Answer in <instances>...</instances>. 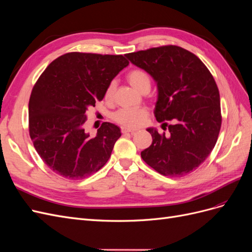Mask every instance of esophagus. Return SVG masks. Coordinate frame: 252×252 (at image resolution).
I'll use <instances>...</instances> for the list:
<instances>
[{"instance_id": "34e87169", "label": "esophagus", "mask_w": 252, "mask_h": 252, "mask_svg": "<svg viewBox=\"0 0 252 252\" xmlns=\"http://www.w3.org/2000/svg\"><path fill=\"white\" fill-rule=\"evenodd\" d=\"M138 129H134V128H129L126 126H122L121 127V131L123 133H127V132H135Z\"/></svg>"}]
</instances>
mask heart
<instances>
[{
    "instance_id": "1",
    "label": "heart",
    "mask_w": 252,
    "mask_h": 252,
    "mask_svg": "<svg viewBox=\"0 0 252 252\" xmlns=\"http://www.w3.org/2000/svg\"><path fill=\"white\" fill-rule=\"evenodd\" d=\"M127 80L130 83V85L139 90L140 93H143L145 90H149L151 81L149 74L140 68L132 69L127 74ZM114 90H116V82L111 81L107 88H106L105 96L110 98L113 95ZM147 117V111L144 108H121L118 111L113 113V120L118 123L128 126V127H136L144 123L145 119Z\"/></svg>"
}]
</instances>
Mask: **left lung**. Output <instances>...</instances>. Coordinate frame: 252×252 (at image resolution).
<instances>
[{
	"instance_id": "obj_1",
	"label": "left lung",
	"mask_w": 252,
	"mask_h": 252,
	"mask_svg": "<svg viewBox=\"0 0 252 252\" xmlns=\"http://www.w3.org/2000/svg\"><path fill=\"white\" fill-rule=\"evenodd\" d=\"M125 56L157 83V121L163 125L165 121L174 123L168 126L167 135L147 128L152 143L141 152L142 158L166 177L195 170L215 147L222 124L220 94L212 74L193 53L173 45Z\"/></svg>"
}]
</instances>
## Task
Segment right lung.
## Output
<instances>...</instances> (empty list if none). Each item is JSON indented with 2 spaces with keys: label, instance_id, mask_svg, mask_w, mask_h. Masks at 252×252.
Returning <instances> with one entry per match:
<instances>
[{
  "label": "right lung",
  "instance_id": "add662e5",
  "mask_svg": "<svg viewBox=\"0 0 252 252\" xmlns=\"http://www.w3.org/2000/svg\"><path fill=\"white\" fill-rule=\"evenodd\" d=\"M129 64L123 56L69 52L51 62L29 98V134L51 170L80 180L107 163L121 129L105 123L91 136L87 110L104 98L108 84Z\"/></svg>",
  "mask_w": 252,
  "mask_h": 252
}]
</instances>
